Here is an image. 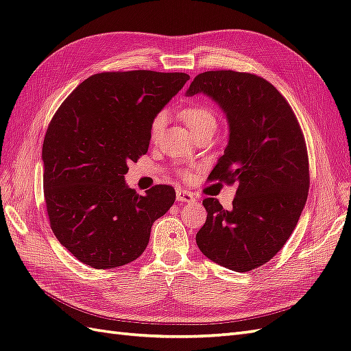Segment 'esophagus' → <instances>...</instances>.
I'll list each match as a JSON object with an SVG mask.
<instances>
[{
  "label": "esophagus",
  "mask_w": 351,
  "mask_h": 351,
  "mask_svg": "<svg viewBox=\"0 0 351 351\" xmlns=\"http://www.w3.org/2000/svg\"><path fill=\"white\" fill-rule=\"evenodd\" d=\"M177 201L178 202H193L195 201V196L192 192L189 191H183V189H177Z\"/></svg>",
  "instance_id": "obj_1"
}]
</instances>
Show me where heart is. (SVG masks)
Returning a JSON list of instances; mask_svg holds the SVG:
<instances>
[{"label":"heart","instance_id":"obj_1","mask_svg":"<svg viewBox=\"0 0 351 351\" xmlns=\"http://www.w3.org/2000/svg\"><path fill=\"white\" fill-rule=\"evenodd\" d=\"M180 116L184 121V123L187 125L189 130L196 134L198 131L204 130L207 126H216V116L213 111L205 107V106H187L180 111ZM167 122V114L165 113H158L153 121L150 123V138L156 140L158 136L160 135L162 130H164Z\"/></svg>","mask_w":351,"mask_h":351}]
</instances>
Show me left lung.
<instances>
[{
  "label": "left lung",
  "mask_w": 351,
  "mask_h": 351,
  "mask_svg": "<svg viewBox=\"0 0 351 351\" xmlns=\"http://www.w3.org/2000/svg\"><path fill=\"white\" fill-rule=\"evenodd\" d=\"M186 93H205L225 111L229 143L208 180L237 184L232 210L216 198L202 201L207 220L196 244L232 271L262 267L292 235L308 196L304 132L286 98L256 74L205 71Z\"/></svg>",
  "instance_id": "1"
}]
</instances>
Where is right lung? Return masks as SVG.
<instances>
[{
	"instance_id": "obj_1",
	"label": "right lung",
	"mask_w": 351,
	"mask_h": 351,
	"mask_svg": "<svg viewBox=\"0 0 351 351\" xmlns=\"http://www.w3.org/2000/svg\"><path fill=\"white\" fill-rule=\"evenodd\" d=\"M189 80L186 73L107 71L82 82L58 108L43 141V187L58 241L95 269L146 250L153 221L176 201L173 186L138 195L128 164L146 155L150 123Z\"/></svg>"
}]
</instances>
